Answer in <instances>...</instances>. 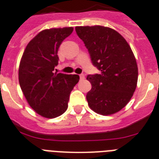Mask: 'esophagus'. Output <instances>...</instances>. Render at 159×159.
Instances as JSON below:
<instances>
[{
    "label": "esophagus",
    "instance_id": "obj_1",
    "mask_svg": "<svg viewBox=\"0 0 159 159\" xmlns=\"http://www.w3.org/2000/svg\"><path fill=\"white\" fill-rule=\"evenodd\" d=\"M80 79L81 80H83V79H85V75L83 74H80Z\"/></svg>",
    "mask_w": 159,
    "mask_h": 159
}]
</instances>
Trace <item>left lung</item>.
<instances>
[{
	"label": "left lung",
	"instance_id": "left-lung-1",
	"mask_svg": "<svg viewBox=\"0 0 159 159\" xmlns=\"http://www.w3.org/2000/svg\"><path fill=\"white\" fill-rule=\"evenodd\" d=\"M75 30L93 66L101 71L87 76L92 85L86 95L89 106L103 116L120 111L132 97L138 81V66L129 44L107 27L81 26Z\"/></svg>",
	"mask_w": 159,
	"mask_h": 159
}]
</instances>
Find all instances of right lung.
<instances>
[{"label": "right lung", "mask_w": 159, "mask_h": 159, "mask_svg": "<svg viewBox=\"0 0 159 159\" xmlns=\"http://www.w3.org/2000/svg\"><path fill=\"white\" fill-rule=\"evenodd\" d=\"M72 27L40 31L27 45L19 66V82L27 101L36 113L55 118L66 111L70 94L79 81L77 74H57L58 51L73 32Z\"/></svg>", "instance_id": "right-lung-1"}]
</instances>
